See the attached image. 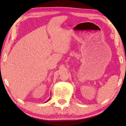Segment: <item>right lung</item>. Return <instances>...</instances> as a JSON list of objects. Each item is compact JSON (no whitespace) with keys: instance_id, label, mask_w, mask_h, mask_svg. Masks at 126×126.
I'll list each match as a JSON object with an SVG mask.
<instances>
[{"instance_id":"right-lung-1","label":"right lung","mask_w":126,"mask_h":126,"mask_svg":"<svg viewBox=\"0 0 126 126\" xmlns=\"http://www.w3.org/2000/svg\"><path fill=\"white\" fill-rule=\"evenodd\" d=\"M50 98H49V100H47V101H49V100H50ZM47 101H46V102H47Z\"/></svg>"}]
</instances>
